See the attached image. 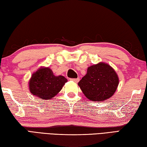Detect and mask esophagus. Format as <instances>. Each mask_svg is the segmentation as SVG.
I'll return each mask as SVG.
<instances>
[{
    "instance_id": "34e87169",
    "label": "esophagus",
    "mask_w": 147,
    "mask_h": 147,
    "mask_svg": "<svg viewBox=\"0 0 147 147\" xmlns=\"http://www.w3.org/2000/svg\"><path fill=\"white\" fill-rule=\"evenodd\" d=\"M71 80L73 81L74 82L78 83V82H79V80H80V78H71Z\"/></svg>"
}]
</instances>
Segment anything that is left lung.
Here are the masks:
<instances>
[{"label":"left lung","mask_w":147,"mask_h":147,"mask_svg":"<svg viewBox=\"0 0 147 147\" xmlns=\"http://www.w3.org/2000/svg\"><path fill=\"white\" fill-rule=\"evenodd\" d=\"M119 79L113 68L104 62L93 65L78 85L84 95L92 101H104L113 95Z\"/></svg>","instance_id":"left-lung-1"}]
</instances>
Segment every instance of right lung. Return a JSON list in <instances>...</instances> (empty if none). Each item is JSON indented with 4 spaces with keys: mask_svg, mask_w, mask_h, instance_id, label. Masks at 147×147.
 <instances>
[{
    "mask_svg": "<svg viewBox=\"0 0 147 147\" xmlns=\"http://www.w3.org/2000/svg\"><path fill=\"white\" fill-rule=\"evenodd\" d=\"M67 80L63 76H55L49 67H41L32 74L29 90L34 96L42 100H50L58 94Z\"/></svg>",
    "mask_w": 147,
    "mask_h": 147,
    "instance_id": "right-lung-1",
    "label": "right lung"
}]
</instances>
